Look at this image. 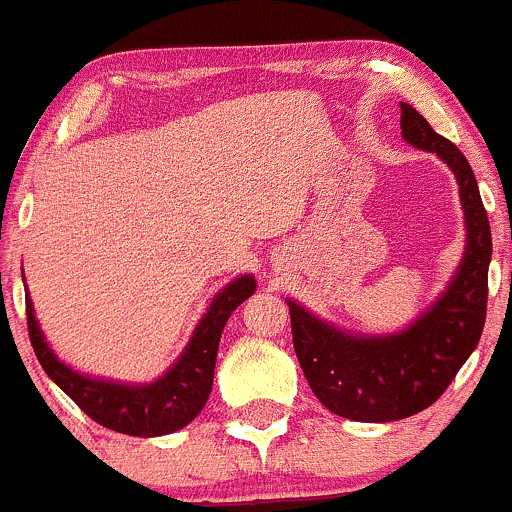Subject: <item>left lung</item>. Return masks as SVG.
<instances>
[{
    "label": "left lung",
    "instance_id": "obj_1",
    "mask_svg": "<svg viewBox=\"0 0 512 512\" xmlns=\"http://www.w3.org/2000/svg\"><path fill=\"white\" fill-rule=\"evenodd\" d=\"M402 138L434 152L458 182L466 251L446 291L399 333H350L286 298L293 347L320 404L352 421H397L436 402L481 340L488 303L491 224L476 175L453 142L402 103Z\"/></svg>",
    "mask_w": 512,
    "mask_h": 512
}]
</instances>
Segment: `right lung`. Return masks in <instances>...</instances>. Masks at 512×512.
<instances>
[{
	"label": "right lung",
	"mask_w": 512,
	"mask_h": 512,
	"mask_svg": "<svg viewBox=\"0 0 512 512\" xmlns=\"http://www.w3.org/2000/svg\"><path fill=\"white\" fill-rule=\"evenodd\" d=\"M254 293L256 278L251 273L226 283L212 298L207 313L197 323L175 365L152 382L140 384L93 377V374L73 370L71 365L59 360L36 320L31 298H26V323H29L31 345H34L44 372L83 412L105 429L150 439V436L175 434L202 412L212 394L221 330L231 313Z\"/></svg>",
	"instance_id": "obj_1"
}]
</instances>
